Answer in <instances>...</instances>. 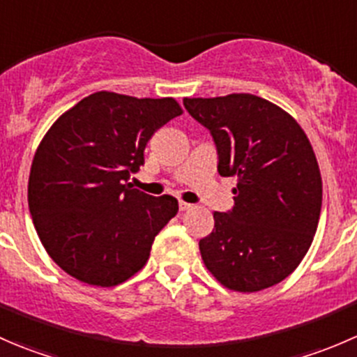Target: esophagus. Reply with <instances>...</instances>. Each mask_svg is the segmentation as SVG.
Here are the masks:
<instances>
[{
	"mask_svg": "<svg viewBox=\"0 0 357 357\" xmlns=\"http://www.w3.org/2000/svg\"><path fill=\"white\" fill-rule=\"evenodd\" d=\"M193 205L192 204H188V202H183V200H179V211L181 212H185V211H190V208H192Z\"/></svg>",
	"mask_w": 357,
	"mask_h": 357,
	"instance_id": "obj_1",
	"label": "esophagus"
}]
</instances>
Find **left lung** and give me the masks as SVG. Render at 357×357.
Returning <instances> with one entry per match:
<instances>
[{
  "instance_id": "left-lung-1",
  "label": "left lung",
  "mask_w": 357,
  "mask_h": 357,
  "mask_svg": "<svg viewBox=\"0 0 357 357\" xmlns=\"http://www.w3.org/2000/svg\"><path fill=\"white\" fill-rule=\"evenodd\" d=\"M183 105L211 132L219 174L238 178L233 208L214 212V229L199 243L205 266L236 291L283 282L307 254L321 212V174L307 136L285 110L248 93Z\"/></svg>"
}]
</instances>
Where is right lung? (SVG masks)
<instances>
[{"mask_svg":"<svg viewBox=\"0 0 357 357\" xmlns=\"http://www.w3.org/2000/svg\"><path fill=\"white\" fill-rule=\"evenodd\" d=\"M181 112L172 98L98 91L50 128L32 160L27 199L39 240L63 271L114 287L145 266L178 200L128 181L145 164L153 132Z\"/></svg>","mask_w":357,"mask_h":357,"instance_id":"add662e5","label":"right lung"}]
</instances>
